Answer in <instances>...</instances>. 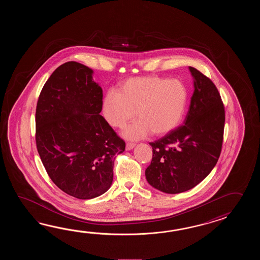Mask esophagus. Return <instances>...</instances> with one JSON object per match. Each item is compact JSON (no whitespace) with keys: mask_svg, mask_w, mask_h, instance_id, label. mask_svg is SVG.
Here are the masks:
<instances>
[{"mask_svg":"<svg viewBox=\"0 0 260 260\" xmlns=\"http://www.w3.org/2000/svg\"><path fill=\"white\" fill-rule=\"evenodd\" d=\"M135 146H136V144L134 143H127L126 144V146H125V150H131V149H134L135 148Z\"/></svg>","mask_w":260,"mask_h":260,"instance_id":"1","label":"esophagus"}]
</instances>
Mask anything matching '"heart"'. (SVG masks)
Segmentation results:
<instances>
[{"mask_svg":"<svg viewBox=\"0 0 260 260\" xmlns=\"http://www.w3.org/2000/svg\"><path fill=\"white\" fill-rule=\"evenodd\" d=\"M188 100V90L181 80L151 75L130 78L119 84L118 92H107L101 110L106 122L119 128L133 120L138 111L139 120L124 128L122 136L138 140L152 132L165 136L177 128Z\"/></svg>","mask_w":260,"mask_h":260,"instance_id":"b5f03b06","label":"heart"}]
</instances>
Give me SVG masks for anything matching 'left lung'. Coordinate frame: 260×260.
Returning <instances> with one entry per match:
<instances>
[{"label":"left lung","instance_id":"8db88e82","mask_svg":"<svg viewBox=\"0 0 260 260\" xmlns=\"http://www.w3.org/2000/svg\"><path fill=\"white\" fill-rule=\"evenodd\" d=\"M194 92L182 126L151 142L152 160L145 171L152 188L168 194L194 188L207 177L220 155L225 111L216 85L188 67Z\"/></svg>","mask_w":260,"mask_h":260}]
</instances>
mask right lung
<instances>
[{"instance_id": "add662e5", "label": "right lung", "mask_w": 260, "mask_h": 260, "mask_svg": "<svg viewBox=\"0 0 260 260\" xmlns=\"http://www.w3.org/2000/svg\"><path fill=\"white\" fill-rule=\"evenodd\" d=\"M94 71L75 61L58 67L40 94L36 145L51 180L77 199L105 193L124 141L100 115L102 88Z\"/></svg>"}]
</instances>
